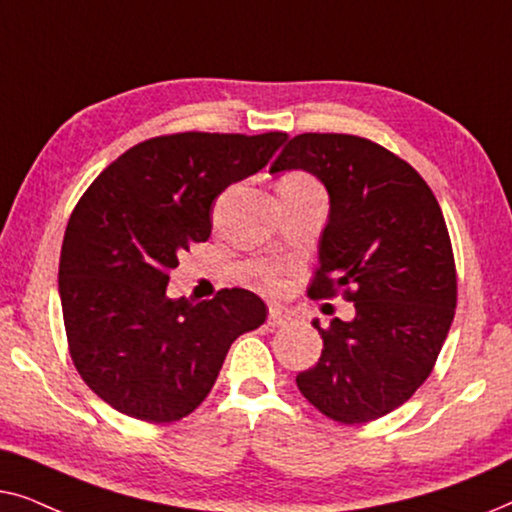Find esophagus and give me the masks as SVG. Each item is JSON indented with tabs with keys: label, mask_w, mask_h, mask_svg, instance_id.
Listing matches in <instances>:
<instances>
[{
	"label": "esophagus",
	"mask_w": 512,
	"mask_h": 512,
	"mask_svg": "<svg viewBox=\"0 0 512 512\" xmlns=\"http://www.w3.org/2000/svg\"><path fill=\"white\" fill-rule=\"evenodd\" d=\"M289 321H291V312L286 310V307H270V312H268V324H270L272 328L289 324Z\"/></svg>",
	"instance_id": "esophagus-1"
}]
</instances>
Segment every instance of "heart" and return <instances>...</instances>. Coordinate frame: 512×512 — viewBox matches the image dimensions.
Masks as SVG:
<instances>
[{"instance_id":"b5f03b06","label":"heart","mask_w":512,"mask_h":512,"mask_svg":"<svg viewBox=\"0 0 512 512\" xmlns=\"http://www.w3.org/2000/svg\"><path fill=\"white\" fill-rule=\"evenodd\" d=\"M286 188L300 191V188H319V184H317V179H312L310 174H305V172H286L277 181V191H286ZM268 282L275 286L277 279L275 277H268Z\"/></svg>"}]
</instances>
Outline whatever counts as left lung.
<instances>
[{
    "mask_svg": "<svg viewBox=\"0 0 512 512\" xmlns=\"http://www.w3.org/2000/svg\"><path fill=\"white\" fill-rule=\"evenodd\" d=\"M307 170L331 195L319 268L307 296L354 303L352 321L317 328L324 349L296 384L340 424H366L403 405L431 375L457 307V268L429 184L366 137L303 132L270 172Z\"/></svg>",
    "mask_w": 512,
    "mask_h": 512,
    "instance_id": "8db88e82",
    "label": "left lung"
}]
</instances>
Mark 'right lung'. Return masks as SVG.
<instances>
[{
    "label": "right lung",
    "instance_id": "right-lung-1",
    "mask_svg": "<svg viewBox=\"0 0 512 512\" xmlns=\"http://www.w3.org/2000/svg\"><path fill=\"white\" fill-rule=\"evenodd\" d=\"M286 132H174L118 156L76 202L60 251L69 356L123 415L170 424L212 391L226 354L268 317L247 289L191 303L167 296L172 268L212 233V202L268 165Z\"/></svg>",
    "mask_w": 512,
    "mask_h": 512
}]
</instances>
